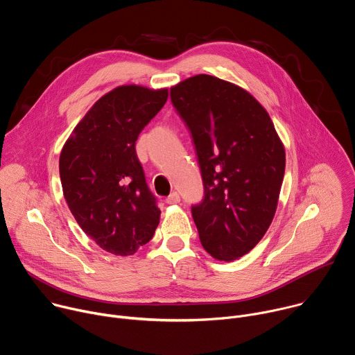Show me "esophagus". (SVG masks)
Returning a JSON list of instances; mask_svg holds the SVG:
<instances>
[{
    "label": "esophagus",
    "mask_w": 355,
    "mask_h": 355,
    "mask_svg": "<svg viewBox=\"0 0 355 355\" xmlns=\"http://www.w3.org/2000/svg\"><path fill=\"white\" fill-rule=\"evenodd\" d=\"M181 200V198H180V195L177 193V192H171L167 198H166V204H168V205H173V204H178V202Z\"/></svg>",
    "instance_id": "esophagus-1"
}]
</instances>
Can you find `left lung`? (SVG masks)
<instances>
[{
	"instance_id": "obj_1",
	"label": "left lung",
	"mask_w": 355,
	"mask_h": 355,
	"mask_svg": "<svg viewBox=\"0 0 355 355\" xmlns=\"http://www.w3.org/2000/svg\"><path fill=\"white\" fill-rule=\"evenodd\" d=\"M191 133L204 198L191 207L199 240L216 260L254 247L275 215L285 150L267 111L243 88L199 74L170 89Z\"/></svg>"
}]
</instances>
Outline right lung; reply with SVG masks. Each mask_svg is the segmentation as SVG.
I'll return each mask as SVG.
<instances>
[{
    "instance_id": "obj_1",
    "label": "right lung",
    "mask_w": 355,
    "mask_h": 355,
    "mask_svg": "<svg viewBox=\"0 0 355 355\" xmlns=\"http://www.w3.org/2000/svg\"><path fill=\"white\" fill-rule=\"evenodd\" d=\"M168 89L122 85L98 99L60 155L67 205L101 248L130 256L148 243L160 220L147 187L136 140L164 107Z\"/></svg>"
}]
</instances>
